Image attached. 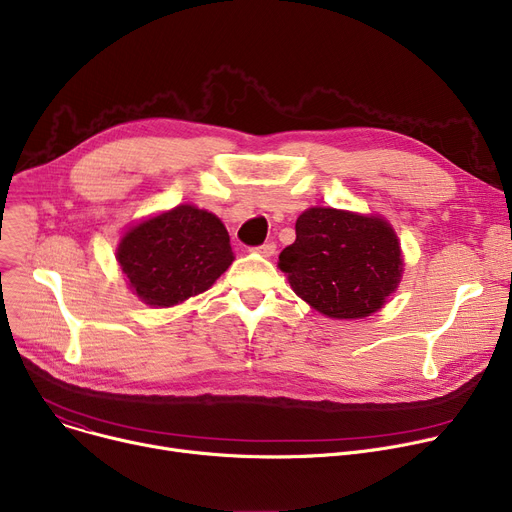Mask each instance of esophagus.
<instances>
[{"mask_svg": "<svg viewBox=\"0 0 512 512\" xmlns=\"http://www.w3.org/2000/svg\"><path fill=\"white\" fill-rule=\"evenodd\" d=\"M255 253H259V255H263V257H271L276 253V243H271V241H267V243H263V245H259V247H255L253 249Z\"/></svg>", "mask_w": 512, "mask_h": 512, "instance_id": "1", "label": "esophagus"}]
</instances>
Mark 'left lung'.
<instances>
[{
  "mask_svg": "<svg viewBox=\"0 0 512 512\" xmlns=\"http://www.w3.org/2000/svg\"><path fill=\"white\" fill-rule=\"evenodd\" d=\"M292 290L331 319L379 311L403 271L393 228L377 216L311 208L296 220V241L280 253Z\"/></svg>",
  "mask_w": 512,
  "mask_h": 512,
  "instance_id": "left-lung-1",
  "label": "left lung"
}]
</instances>
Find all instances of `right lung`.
I'll use <instances>...</instances> for the list:
<instances>
[{
	"label": "right lung",
	"instance_id": "1",
	"mask_svg": "<svg viewBox=\"0 0 512 512\" xmlns=\"http://www.w3.org/2000/svg\"><path fill=\"white\" fill-rule=\"evenodd\" d=\"M117 261L129 286L150 306H173L206 292L234 261L230 236L210 212L193 206L133 226Z\"/></svg>",
	"mask_w": 512,
	"mask_h": 512
}]
</instances>
